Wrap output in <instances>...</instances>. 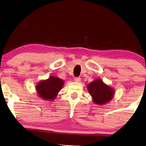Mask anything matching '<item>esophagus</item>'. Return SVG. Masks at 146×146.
<instances>
[{
  "label": "esophagus",
  "mask_w": 146,
  "mask_h": 146,
  "mask_svg": "<svg viewBox=\"0 0 146 146\" xmlns=\"http://www.w3.org/2000/svg\"><path fill=\"white\" fill-rule=\"evenodd\" d=\"M74 81L76 82H80L81 81V78L80 77H77L74 78Z\"/></svg>",
  "instance_id": "esophagus-1"
}]
</instances>
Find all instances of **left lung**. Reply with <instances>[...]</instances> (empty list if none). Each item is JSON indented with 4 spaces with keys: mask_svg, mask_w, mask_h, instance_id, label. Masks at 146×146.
Listing matches in <instances>:
<instances>
[{
    "mask_svg": "<svg viewBox=\"0 0 146 146\" xmlns=\"http://www.w3.org/2000/svg\"><path fill=\"white\" fill-rule=\"evenodd\" d=\"M87 89L93 98V101L98 105H103L113 98L114 89L105 84L100 78H98L87 86Z\"/></svg>",
    "mask_w": 146,
    "mask_h": 146,
    "instance_id": "obj_1",
    "label": "left lung"
}]
</instances>
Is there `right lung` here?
<instances>
[{
    "label": "right lung",
    "instance_id": "right-lung-1",
    "mask_svg": "<svg viewBox=\"0 0 146 146\" xmlns=\"http://www.w3.org/2000/svg\"><path fill=\"white\" fill-rule=\"evenodd\" d=\"M63 85L62 80L56 76H50L48 79L39 82L36 86V90L40 97L51 101L55 99Z\"/></svg>",
    "mask_w": 146,
    "mask_h": 146
}]
</instances>
